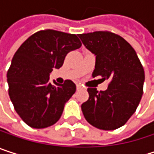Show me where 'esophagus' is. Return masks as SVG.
<instances>
[{
    "label": "esophagus",
    "instance_id": "34e87169",
    "mask_svg": "<svg viewBox=\"0 0 154 154\" xmlns=\"http://www.w3.org/2000/svg\"><path fill=\"white\" fill-rule=\"evenodd\" d=\"M81 88H82L81 85H79V84H77V90H79V89H81Z\"/></svg>",
    "mask_w": 154,
    "mask_h": 154
}]
</instances>
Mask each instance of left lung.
Returning a JSON list of instances; mask_svg holds the SVG:
<instances>
[{
	"mask_svg": "<svg viewBox=\"0 0 154 154\" xmlns=\"http://www.w3.org/2000/svg\"><path fill=\"white\" fill-rule=\"evenodd\" d=\"M83 45L95 55L93 77L109 80L107 90L88 88L89 98L81 105L89 124L114 130L134 114L143 94L144 70L137 54L121 36L108 31L78 35Z\"/></svg>",
	"mask_w": 154,
	"mask_h": 154,
	"instance_id": "8db88e82",
	"label": "left lung"
}]
</instances>
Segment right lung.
Instances as JSON below:
<instances>
[{"label": "right lung", "mask_w": 154, "mask_h": 154, "mask_svg": "<svg viewBox=\"0 0 154 154\" xmlns=\"http://www.w3.org/2000/svg\"><path fill=\"white\" fill-rule=\"evenodd\" d=\"M82 45L76 35L52 29L28 37L14 54L7 73L9 95L22 120L33 128H45L60 118L65 103L76 92L71 80L49 82L52 69H60L66 55Z\"/></svg>", "instance_id": "add662e5"}]
</instances>
